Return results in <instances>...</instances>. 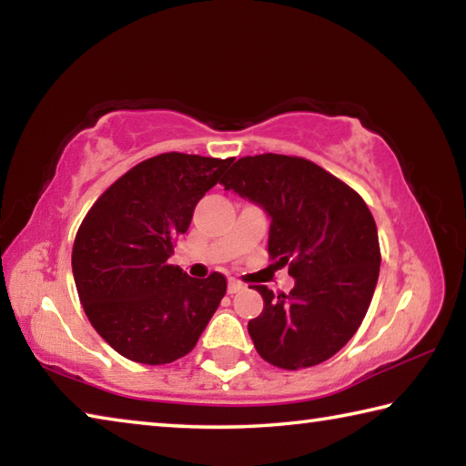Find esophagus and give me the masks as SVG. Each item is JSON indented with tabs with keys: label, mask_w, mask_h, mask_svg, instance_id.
I'll return each instance as SVG.
<instances>
[{
	"label": "esophagus",
	"mask_w": 466,
	"mask_h": 466,
	"mask_svg": "<svg viewBox=\"0 0 466 466\" xmlns=\"http://www.w3.org/2000/svg\"><path fill=\"white\" fill-rule=\"evenodd\" d=\"M244 289V283L238 279H230L228 281V294H236V291Z\"/></svg>",
	"instance_id": "esophagus-1"
}]
</instances>
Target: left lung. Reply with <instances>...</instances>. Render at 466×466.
I'll return each mask as SVG.
<instances>
[{"label":"left lung","instance_id":"left-lung-1","mask_svg":"<svg viewBox=\"0 0 466 466\" xmlns=\"http://www.w3.org/2000/svg\"><path fill=\"white\" fill-rule=\"evenodd\" d=\"M226 191L263 205L271 216L269 258L296 279L286 296L255 283L265 309L248 320L258 356L281 370L333 358L356 335L372 302L380 244L358 191L306 157H240L219 180Z\"/></svg>","mask_w":466,"mask_h":466}]
</instances>
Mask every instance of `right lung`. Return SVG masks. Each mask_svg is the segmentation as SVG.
<instances>
[{"label":"right lung","mask_w":466,"mask_h":466,"mask_svg":"<svg viewBox=\"0 0 466 466\" xmlns=\"http://www.w3.org/2000/svg\"><path fill=\"white\" fill-rule=\"evenodd\" d=\"M232 160L180 152L147 157L116 178L77 228V296L96 333L123 358L162 366L187 356L222 302V273L195 279L168 258L195 205Z\"/></svg>","instance_id":"1"}]
</instances>
